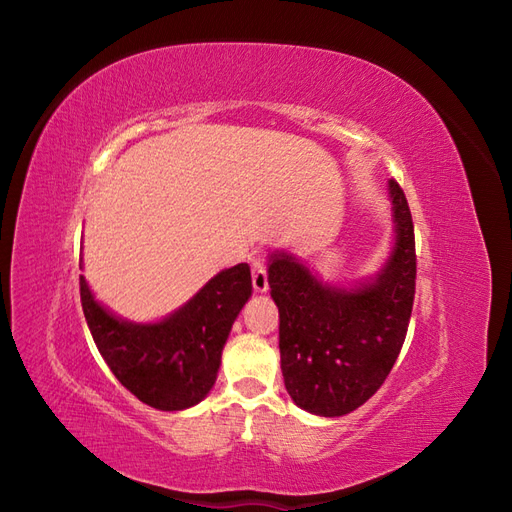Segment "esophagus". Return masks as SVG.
Masks as SVG:
<instances>
[{"label": "esophagus", "instance_id": "obj_1", "mask_svg": "<svg viewBox=\"0 0 512 512\" xmlns=\"http://www.w3.org/2000/svg\"><path fill=\"white\" fill-rule=\"evenodd\" d=\"M252 284L256 292H267L269 288V275H267V267L262 260H254L252 262Z\"/></svg>", "mask_w": 512, "mask_h": 512}]
</instances>
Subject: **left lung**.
Segmentation results:
<instances>
[{
    "label": "left lung",
    "instance_id": "obj_1",
    "mask_svg": "<svg viewBox=\"0 0 512 512\" xmlns=\"http://www.w3.org/2000/svg\"><path fill=\"white\" fill-rule=\"evenodd\" d=\"M389 192L397 239L376 282L352 290L322 286L292 256L271 258L284 384L294 404L312 414L342 416L363 406L404 346L416 288L414 224L395 179Z\"/></svg>",
    "mask_w": 512,
    "mask_h": 512
}]
</instances>
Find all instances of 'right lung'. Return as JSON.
Returning a JSON list of instances; mask_svg holds the SVG:
<instances>
[{"label": "right lung", "instance_id": "right-lung-1", "mask_svg": "<svg viewBox=\"0 0 512 512\" xmlns=\"http://www.w3.org/2000/svg\"><path fill=\"white\" fill-rule=\"evenodd\" d=\"M79 284L87 327L115 378L143 404L175 412L211 391L232 322L252 294V273L245 262L218 273L156 324L115 318L94 301L83 275Z\"/></svg>", "mask_w": 512, "mask_h": 512}]
</instances>
